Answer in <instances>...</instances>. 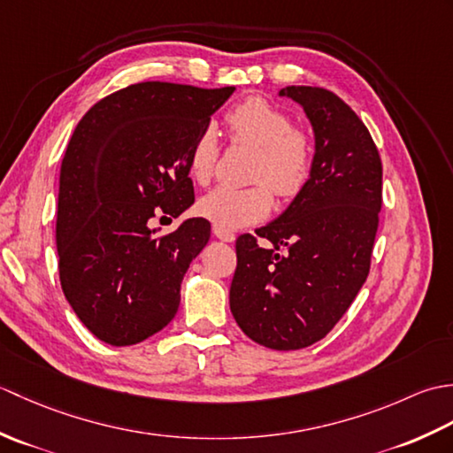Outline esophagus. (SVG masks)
<instances>
[{
	"instance_id": "obj_1",
	"label": "esophagus",
	"mask_w": 453,
	"mask_h": 453,
	"mask_svg": "<svg viewBox=\"0 0 453 453\" xmlns=\"http://www.w3.org/2000/svg\"><path fill=\"white\" fill-rule=\"evenodd\" d=\"M211 232H214V235H216L218 239H221V242H226V243L235 242V235H234L232 232H226V229H221V227H218V226L211 227Z\"/></svg>"
}]
</instances>
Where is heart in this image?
I'll list each match as a JSON object with an SVG mask.
<instances>
[{
	"label": "heart",
	"instance_id": "heart-1",
	"mask_svg": "<svg viewBox=\"0 0 453 453\" xmlns=\"http://www.w3.org/2000/svg\"><path fill=\"white\" fill-rule=\"evenodd\" d=\"M227 124L237 146L257 151L249 179L258 182L249 188L218 187L198 202V211L211 224L234 232L263 221L273 210V193L280 198L300 195L311 173V142L294 128L290 114L263 97H249L229 111ZM219 142L216 128L198 132L188 153L190 175L208 182L216 173Z\"/></svg>",
	"mask_w": 453,
	"mask_h": 453
}]
</instances>
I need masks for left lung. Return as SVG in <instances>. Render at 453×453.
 Returning a JSON list of instances; mask_svg holds the SVG:
<instances>
[{"label": "left lung", "instance_id": "left-lung-1", "mask_svg": "<svg viewBox=\"0 0 453 453\" xmlns=\"http://www.w3.org/2000/svg\"><path fill=\"white\" fill-rule=\"evenodd\" d=\"M315 134L311 173L284 214L239 235L229 307L242 331L273 350L321 341L370 273L381 210V159L365 124L333 91L290 85ZM273 248L257 245V237Z\"/></svg>", "mask_w": 453, "mask_h": 453}]
</instances>
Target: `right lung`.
Listing matches in <instances>:
<instances>
[{
  "mask_svg": "<svg viewBox=\"0 0 453 453\" xmlns=\"http://www.w3.org/2000/svg\"><path fill=\"white\" fill-rule=\"evenodd\" d=\"M234 91L134 83L95 103L75 127L60 169L58 271L65 300L103 342H142L175 317L210 221L190 218L163 235L150 221L177 218L195 202L192 142Z\"/></svg>",
  "mask_w": 453,
  "mask_h": 453,
  "instance_id": "1",
  "label": "right lung"
}]
</instances>
